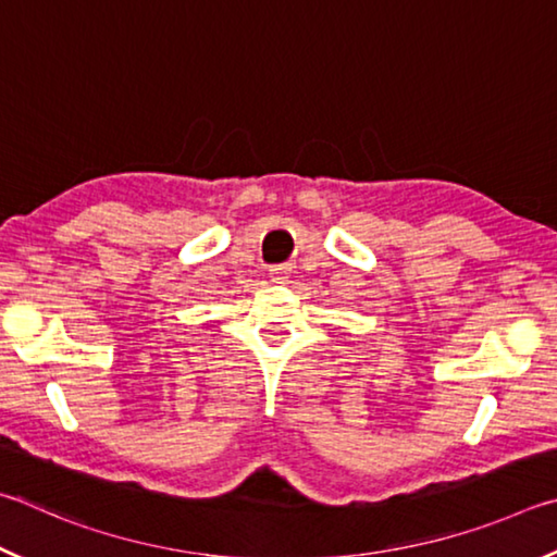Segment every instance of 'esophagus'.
<instances>
[{
    "label": "esophagus",
    "mask_w": 557,
    "mask_h": 557,
    "mask_svg": "<svg viewBox=\"0 0 557 557\" xmlns=\"http://www.w3.org/2000/svg\"><path fill=\"white\" fill-rule=\"evenodd\" d=\"M269 273H271L273 281H286L290 276V267H288V263H278V267H271Z\"/></svg>",
    "instance_id": "esophagus-1"
}]
</instances>
